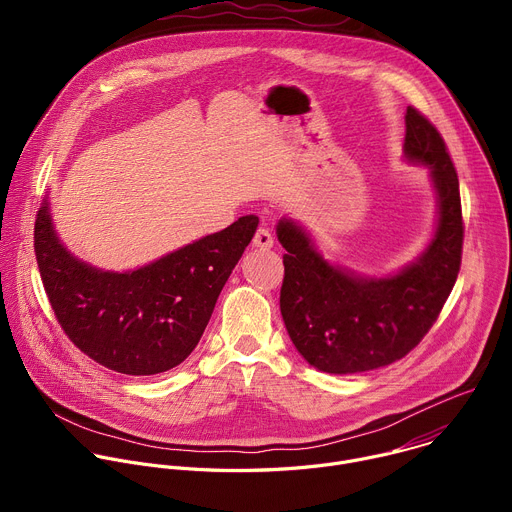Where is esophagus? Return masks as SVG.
<instances>
[{
	"mask_svg": "<svg viewBox=\"0 0 512 512\" xmlns=\"http://www.w3.org/2000/svg\"><path fill=\"white\" fill-rule=\"evenodd\" d=\"M253 247H257V249H271L273 247V237H271L269 229H265V227L257 229V233L253 237Z\"/></svg>",
	"mask_w": 512,
	"mask_h": 512,
	"instance_id": "obj_1",
	"label": "esophagus"
}]
</instances>
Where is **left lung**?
<instances>
[{
    "mask_svg": "<svg viewBox=\"0 0 512 512\" xmlns=\"http://www.w3.org/2000/svg\"><path fill=\"white\" fill-rule=\"evenodd\" d=\"M403 158L425 166L437 221L427 247L399 271L371 277L334 265L291 218L277 223L285 275L279 308L296 350L314 369L354 375L387 367L415 348L440 316L462 261V204L446 143L417 109L407 107Z\"/></svg>",
    "mask_w": 512,
    "mask_h": 512,
    "instance_id": "1",
    "label": "left lung"
}]
</instances>
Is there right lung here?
<instances>
[{"label":"right lung","instance_id":"1","mask_svg":"<svg viewBox=\"0 0 512 512\" xmlns=\"http://www.w3.org/2000/svg\"><path fill=\"white\" fill-rule=\"evenodd\" d=\"M259 225L255 214L133 271H105L58 239L48 198L34 227L40 277L79 350L123 375L170 371L196 348L218 294Z\"/></svg>","mask_w":512,"mask_h":512}]
</instances>
